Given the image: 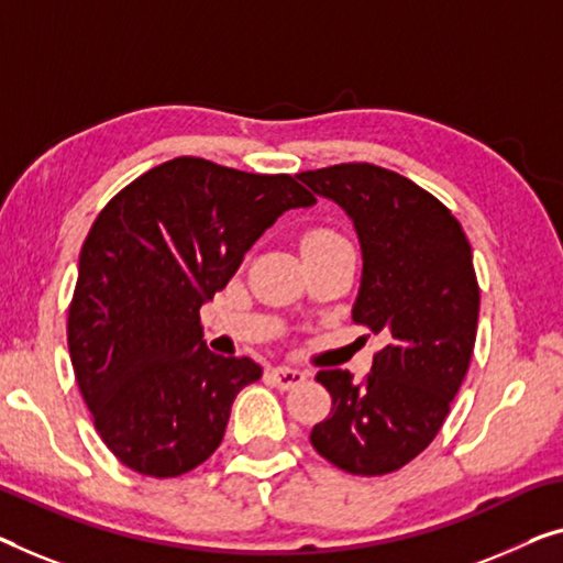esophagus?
Returning <instances> with one entry per match:
<instances>
[{"label": "esophagus", "mask_w": 563, "mask_h": 563, "mask_svg": "<svg viewBox=\"0 0 563 563\" xmlns=\"http://www.w3.org/2000/svg\"><path fill=\"white\" fill-rule=\"evenodd\" d=\"M271 379L275 382V387L280 389H292L298 387V384H303L308 379V372L303 368H296V366H275L271 368Z\"/></svg>", "instance_id": "34e87169"}]
</instances>
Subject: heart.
I'll return each instance as SVG.
<instances>
[{
    "mask_svg": "<svg viewBox=\"0 0 563 563\" xmlns=\"http://www.w3.org/2000/svg\"><path fill=\"white\" fill-rule=\"evenodd\" d=\"M333 230H329V228H313L310 230L306 238H303V242H310V240H323V238H333Z\"/></svg>",
    "mask_w": 563,
    "mask_h": 563,
    "instance_id": "obj_1",
    "label": "heart"
}]
</instances>
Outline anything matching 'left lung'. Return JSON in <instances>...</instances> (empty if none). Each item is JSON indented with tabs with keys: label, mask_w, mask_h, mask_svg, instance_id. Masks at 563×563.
I'll list each match as a JSON object with an SVG mask.
<instances>
[{
	"label": "left lung",
	"mask_w": 563,
	"mask_h": 563,
	"mask_svg": "<svg viewBox=\"0 0 563 563\" xmlns=\"http://www.w3.org/2000/svg\"><path fill=\"white\" fill-rule=\"evenodd\" d=\"M298 179L354 220L364 253L354 323L384 341L362 382L316 374L331 415L310 442L351 475H387L434 440L467 374L481 310L473 250L455 214L397 172L335 164Z\"/></svg>",
	"instance_id": "1"
}]
</instances>
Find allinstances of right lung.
I'll list each match as a JSON object with an SVG mask.
<instances>
[{
  "label": "right lung",
  "mask_w": 563,
  "mask_h": 563,
  "mask_svg": "<svg viewBox=\"0 0 563 563\" xmlns=\"http://www.w3.org/2000/svg\"><path fill=\"white\" fill-rule=\"evenodd\" d=\"M310 205L298 176L179 156L100 209L80 250L67 349L96 432L125 467L176 477L220 448L234 397L263 366L212 354L199 308L283 212Z\"/></svg>",
  "instance_id": "obj_1"
}]
</instances>
